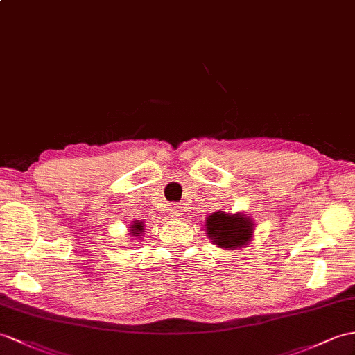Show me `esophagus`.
<instances>
[{"label": "esophagus", "mask_w": 355, "mask_h": 355, "mask_svg": "<svg viewBox=\"0 0 355 355\" xmlns=\"http://www.w3.org/2000/svg\"><path fill=\"white\" fill-rule=\"evenodd\" d=\"M170 214H171V217H173V218H179L180 215L184 214V207H182V206H179V205L171 206V207H170Z\"/></svg>", "instance_id": "esophagus-1"}]
</instances>
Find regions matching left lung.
I'll return each mask as SVG.
<instances>
[{"label":"left lung","instance_id":"left-lung-1","mask_svg":"<svg viewBox=\"0 0 355 355\" xmlns=\"http://www.w3.org/2000/svg\"><path fill=\"white\" fill-rule=\"evenodd\" d=\"M207 238L215 245L235 250L248 244L253 236V223L243 214L229 215L226 212H214L206 218Z\"/></svg>","mask_w":355,"mask_h":355}]
</instances>
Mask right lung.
<instances>
[{
    "label": "right lung",
    "instance_id": "add662e5",
    "mask_svg": "<svg viewBox=\"0 0 355 355\" xmlns=\"http://www.w3.org/2000/svg\"><path fill=\"white\" fill-rule=\"evenodd\" d=\"M129 230H131V235L132 236H135V238H140L141 235H143V232H144V223L143 221H134L132 223V226L129 227Z\"/></svg>",
    "mask_w": 355,
    "mask_h": 355
}]
</instances>
